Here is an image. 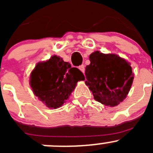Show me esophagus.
<instances>
[{
    "instance_id": "1",
    "label": "esophagus",
    "mask_w": 153,
    "mask_h": 153,
    "mask_svg": "<svg viewBox=\"0 0 153 153\" xmlns=\"http://www.w3.org/2000/svg\"><path fill=\"white\" fill-rule=\"evenodd\" d=\"M78 69H79L80 70H81V72L84 73V70H85V67H84V65H81V66H79V67H78Z\"/></svg>"
}]
</instances>
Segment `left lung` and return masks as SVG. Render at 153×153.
Returning <instances> with one entry per match:
<instances>
[{"mask_svg":"<svg viewBox=\"0 0 153 153\" xmlns=\"http://www.w3.org/2000/svg\"><path fill=\"white\" fill-rule=\"evenodd\" d=\"M89 61L85 69V83L95 100L109 106L122 102L133 81L130 64L117 55L99 51L91 54Z\"/></svg>","mask_w":153,"mask_h":153,"instance_id":"8db88e82","label":"left lung"}]
</instances>
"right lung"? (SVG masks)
I'll use <instances>...</instances> for the list:
<instances>
[{"label":"right lung","mask_w":153,"mask_h":153,"mask_svg":"<svg viewBox=\"0 0 153 153\" xmlns=\"http://www.w3.org/2000/svg\"><path fill=\"white\" fill-rule=\"evenodd\" d=\"M82 80L84 75L78 68L54 55L35 66L30 75V86L40 101L47 107L56 109L65 103L77 82Z\"/></svg>","instance_id":"right-lung-1"}]
</instances>
